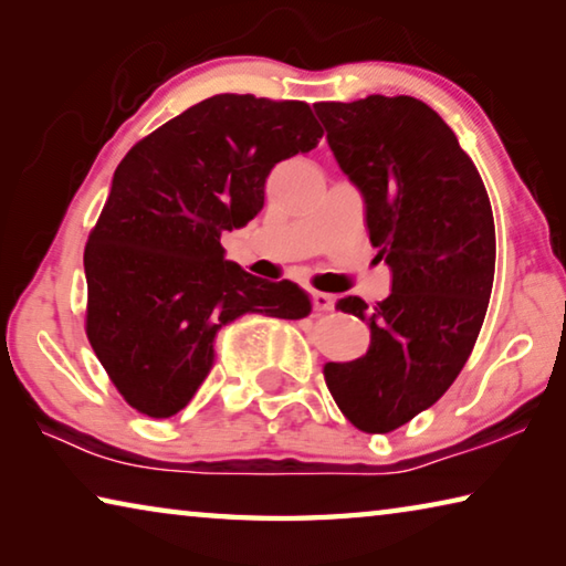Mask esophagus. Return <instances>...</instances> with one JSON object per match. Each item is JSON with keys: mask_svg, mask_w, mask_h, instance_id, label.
<instances>
[{"mask_svg": "<svg viewBox=\"0 0 566 566\" xmlns=\"http://www.w3.org/2000/svg\"><path fill=\"white\" fill-rule=\"evenodd\" d=\"M310 296H312V304L317 312H332L334 304H337V296H332L327 292H312Z\"/></svg>", "mask_w": 566, "mask_h": 566, "instance_id": "obj_1", "label": "esophagus"}]
</instances>
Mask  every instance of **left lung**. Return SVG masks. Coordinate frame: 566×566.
Wrapping results in <instances>:
<instances>
[{
	"instance_id": "8db88e82",
	"label": "left lung",
	"mask_w": 566,
	"mask_h": 566,
	"mask_svg": "<svg viewBox=\"0 0 566 566\" xmlns=\"http://www.w3.org/2000/svg\"><path fill=\"white\" fill-rule=\"evenodd\" d=\"M314 109L391 272L387 300L337 302L369 324L371 342L359 359L324 364V379L354 427L387 434L432 407L474 349L494 282L492 205L474 161L424 102L371 94Z\"/></svg>"
}]
</instances>
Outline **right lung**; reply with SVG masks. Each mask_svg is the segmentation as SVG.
<instances>
[{
    "label": "right lung",
    "mask_w": 566,
    "mask_h": 566,
    "mask_svg": "<svg viewBox=\"0 0 566 566\" xmlns=\"http://www.w3.org/2000/svg\"><path fill=\"white\" fill-rule=\"evenodd\" d=\"M319 139L306 102L214 94L119 161L84 274L87 339L129 407L155 419L185 409L212 369L217 332L242 314L312 312L294 282L224 260L219 237L262 212L276 161Z\"/></svg>",
    "instance_id": "right-lung-1"
}]
</instances>
